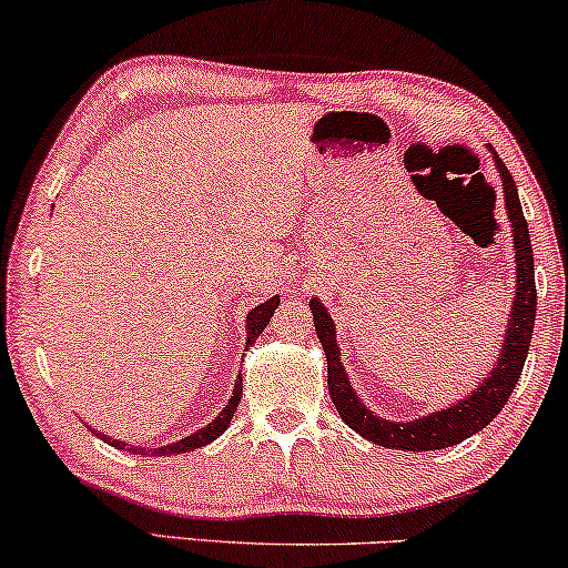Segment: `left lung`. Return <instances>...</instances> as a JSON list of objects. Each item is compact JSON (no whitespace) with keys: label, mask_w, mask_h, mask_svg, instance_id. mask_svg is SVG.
Listing matches in <instances>:
<instances>
[{"label":"left lung","mask_w":568,"mask_h":568,"mask_svg":"<svg viewBox=\"0 0 568 568\" xmlns=\"http://www.w3.org/2000/svg\"><path fill=\"white\" fill-rule=\"evenodd\" d=\"M491 160L499 171L501 192H505V213L510 221L513 232V253H515V291L510 315H507L505 336H501V349L491 374L484 376L478 387L462 395L452 406L433 410V414L419 416V419L393 422L371 410L366 403L352 389L347 371L342 366V349L336 344V325L331 312L325 310L321 298H312L310 310L315 317V331L321 338L325 357H328V389L331 400L344 419V425L355 429L357 435L371 443L395 452H438V448L456 446L470 435L480 433L488 422L497 419L505 408L507 397L513 395L515 384L520 379L526 355H529V342L534 334V315H537V285H534V256L531 237L526 226L524 207H520L518 189L510 171L501 165L499 154L491 149Z\"/></svg>","instance_id":"1"}]
</instances>
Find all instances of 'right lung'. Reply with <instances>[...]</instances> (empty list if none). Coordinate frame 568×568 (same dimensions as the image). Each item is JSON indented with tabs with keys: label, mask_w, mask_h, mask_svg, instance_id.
I'll return each mask as SVG.
<instances>
[{
	"label": "right lung",
	"mask_w": 568,
	"mask_h": 568,
	"mask_svg": "<svg viewBox=\"0 0 568 568\" xmlns=\"http://www.w3.org/2000/svg\"><path fill=\"white\" fill-rule=\"evenodd\" d=\"M277 304H280V296H272V298H266L264 304L253 306V310L247 312V317H245V352H247V347H251L253 342H256L258 336H262V331L266 328V325H270L272 315H275V310H277ZM240 397H243V376L237 374V379H234V389H232L230 403H226V406L221 408L216 416H213L211 425L194 429L192 435H186V438H181V440H175V443H168V446L152 448V452H149V448L130 446V443H125V440L109 438V435H101V433H98V438L106 440L109 446L122 448V452H133V454H141V456H146V454L149 456H175V454L194 452V448L207 446V443L216 440L219 435H224V429L232 425V416H234V410H237V406H240Z\"/></svg>",
	"instance_id": "right-lung-1"
}]
</instances>
